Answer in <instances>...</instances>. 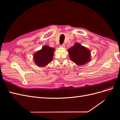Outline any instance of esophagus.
<instances>
[{
  "label": "esophagus",
  "mask_w": 120,
  "mask_h": 120,
  "mask_svg": "<svg viewBox=\"0 0 120 120\" xmlns=\"http://www.w3.org/2000/svg\"><path fill=\"white\" fill-rule=\"evenodd\" d=\"M60 47H62V48H64V47H65V45L64 44H63V45H60Z\"/></svg>",
  "instance_id": "34e87169"
}]
</instances>
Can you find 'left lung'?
Segmentation results:
<instances>
[{
  "instance_id": "obj_1",
  "label": "left lung",
  "mask_w": 120,
  "mask_h": 120,
  "mask_svg": "<svg viewBox=\"0 0 120 120\" xmlns=\"http://www.w3.org/2000/svg\"><path fill=\"white\" fill-rule=\"evenodd\" d=\"M68 52L71 60L79 66H82L90 60V50L79 43H75L68 49Z\"/></svg>"
}]
</instances>
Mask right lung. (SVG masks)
Masks as SVG:
<instances>
[{
	"label": "right lung",
	"mask_w": 120,
	"mask_h": 120,
	"mask_svg": "<svg viewBox=\"0 0 120 120\" xmlns=\"http://www.w3.org/2000/svg\"><path fill=\"white\" fill-rule=\"evenodd\" d=\"M54 49L49 46L45 45L42 49L36 52L34 56V62L38 66L43 67L52 61Z\"/></svg>",
	"instance_id": "obj_1"
}]
</instances>
